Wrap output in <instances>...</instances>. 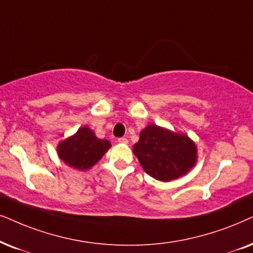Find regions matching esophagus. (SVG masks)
I'll return each instance as SVG.
<instances>
[{
  "instance_id": "1",
  "label": "esophagus",
  "mask_w": 253,
  "mask_h": 253,
  "mask_svg": "<svg viewBox=\"0 0 253 253\" xmlns=\"http://www.w3.org/2000/svg\"><path fill=\"white\" fill-rule=\"evenodd\" d=\"M117 142H119L120 144H127L129 143V140H127L126 137H121V138L117 139Z\"/></svg>"
}]
</instances>
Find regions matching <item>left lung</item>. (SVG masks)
Returning a JSON list of instances; mask_svg holds the SVG:
<instances>
[{
	"label": "left lung",
	"instance_id": "8db88e82",
	"mask_svg": "<svg viewBox=\"0 0 253 253\" xmlns=\"http://www.w3.org/2000/svg\"><path fill=\"white\" fill-rule=\"evenodd\" d=\"M133 153L147 174L165 182L187 174L198 159V149L188 136L156 124L140 132Z\"/></svg>",
	"mask_w": 253,
	"mask_h": 253
}]
</instances>
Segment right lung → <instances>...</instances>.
<instances>
[{"mask_svg":"<svg viewBox=\"0 0 253 253\" xmlns=\"http://www.w3.org/2000/svg\"><path fill=\"white\" fill-rule=\"evenodd\" d=\"M110 146L109 140L97 138L93 130L83 126L73 136L59 143L57 152L66 165L79 170H86L102 158Z\"/></svg>","mask_w":253,"mask_h":253,"instance_id":"1","label":"right lung"}]
</instances>
